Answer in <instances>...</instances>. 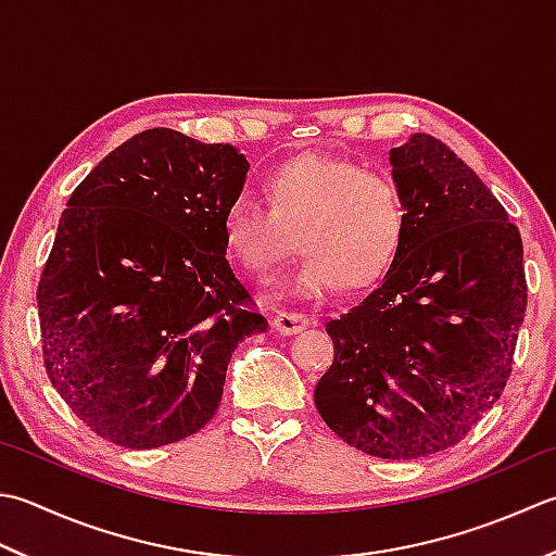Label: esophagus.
Segmentation results:
<instances>
[{"label":"esophagus","mask_w":556,"mask_h":556,"mask_svg":"<svg viewBox=\"0 0 556 556\" xmlns=\"http://www.w3.org/2000/svg\"><path fill=\"white\" fill-rule=\"evenodd\" d=\"M308 325V315L299 311H277L275 313V328L279 332H301Z\"/></svg>","instance_id":"34e87169"}]
</instances>
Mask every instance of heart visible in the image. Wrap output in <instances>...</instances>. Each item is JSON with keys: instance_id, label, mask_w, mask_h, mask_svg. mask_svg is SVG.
Wrapping results in <instances>:
<instances>
[{"instance_id": "b5f03b06", "label": "heart", "mask_w": 556, "mask_h": 556, "mask_svg": "<svg viewBox=\"0 0 556 556\" xmlns=\"http://www.w3.org/2000/svg\"><path fill=\"white\" fill-rule=\"evenodd\" d=\"M267 204L248 194L224 214V243L238 265L257 277L275 271L296 248L303 263L285 287L320 296L337 285L368 289L395 265L407 238L409 206L402 185L356 161L303 154L265 178Z\"/></svg>"}]
</instances>
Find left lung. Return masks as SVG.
Listing matches in <instances>:
<instances>
[{"mask_svg": "<svg viewBox=\"0 0 556 556\" xmlns=\"http://www.w3.org/2000/svg\"><path fill=\"white\" fill-rule=\"evenodd\" d=\"M390 163L409 206L405 245L325 323L334 358L315 407L362 453L415 460L460 443L502 397L528 285L518 226L443 141L412 135Z\"/></svg>", "mask_w": 556, "mask_h": 556, "instance_id": "1", "label": "left lung"}]
</instances>
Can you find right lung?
<instances>
[{
    "instance_id": "1",
    "label": "right lung",
    "mask_w": 556,
    "mask_h": 556,
    "mask_svg": "<svg viewBox=\"0 0 556 556\" xmlns=\"http://www.w3.org/2000/svg\"><path fill=\"white\" fill-rule=\"evenodd\" d=\"M248 161L154 127L70 194L38 285L52 388L98 437L147 451L198 433L263 313L226 260Z\"/></svg>"
}]
</instances>
